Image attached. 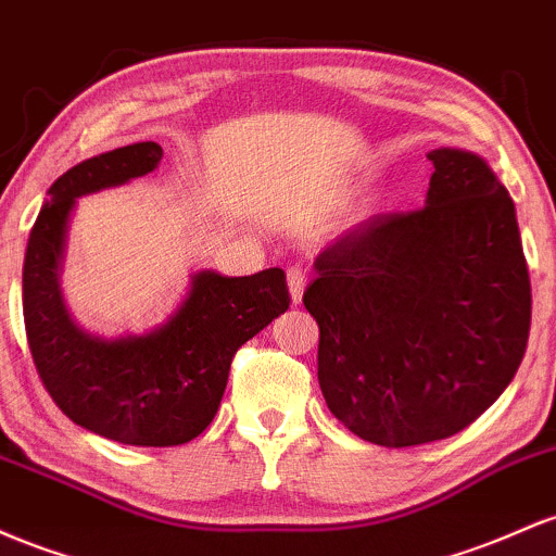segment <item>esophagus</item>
<instances>
[{
    "label": "esophagus",
    "instance_id": "1",
    "mask_svg": "<svg viewBox=\"0 0 556 556\" xmlns=\"http://www.w3.org/2000/svg\"><path fill=\"white\" fill-rule=\"evenodd\" d=\"M286 278H289L291 302L299 304V302H302L304 286H307V278H304V270H302V267H289V270H286Z\"/></svg>",
    "mask_w": 556,
    "mask_h": 556
}]
</instances>
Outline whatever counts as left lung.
I'll return each mask as SVG.
<instances>
[{
	"mask_svg": "<svg viewBox=\"0 0 556 556\" xmlns=\"http://www.w3.org/2000/svg\"><path fill=\"white\" fill-rule=\"evenodd\" d=\"M426 207L386 212L317 254L302 302L320 326L317 380L359 439H448L502 396L530 333L515 204L463 149L428 152Z\"/></svg>",
	"mask_w": 556,
	"mask_h": 556,
	"instance_id": "obj_1",
	"label": "left lung"
}]
</instances>
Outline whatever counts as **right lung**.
I'll list each match as a JSON object with an SVG mask.
<instances>
[{
    "label": "right lung",
    "instance_id": "add662e5",
    "mask_svg": "<svg viewBox=\"0 0 556 556\" xmlns=\"http://www.w3.org/2000/svg\"><path fill=\"white\" fill-rule=\"evenodd\" d=\"M162 147L139 141L84 160L49 189L23 262V317L43 389L80 428L128 446H178L210 426L236 352L289 309L280 267L244 278L197 273L180 309L147 336L84 333L60 296V260L76 199L152 173Z\"/></svg>",
    "mask_w": 556,
    "mask_h": 556
}]
</instances>
